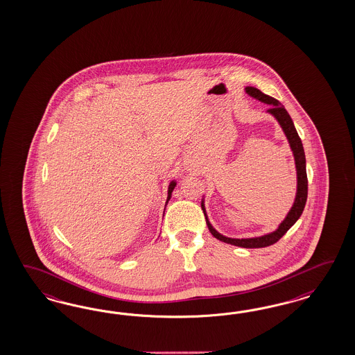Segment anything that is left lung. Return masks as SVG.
Returning <instances> with one entry per match:
<instances>
[{
  "instance_id": "1",
  "label": "left lung",
  "mask_w": 355,
  "mask_h": 355,
  "mask_svg": "<svg viewBox=\"0 0 355 355\" xmlns=\"http://www.w3.org/2000/svg\"><path fill=\"white\" fill-rule=\"evenodd\" d=\"M246 92L251 97L257 98L259 101L268 104L269 109L267 110L269 114H272L275 119H277V122L281 126V129L284 131V134L286 135V139L289 141L291 150H293V156H294V162H295V169H297V193H295V199L294 203L291 208V211L288 212L286 217L284 218V221L279 224V227L264 236H254V238H229V236L220 234L212 224L209 223L207 212H205V199L202 200V209L205 212V221L207 226L211 232V234L217 238L221 242H225L229 245H234L238 248H267L273 243H276L281 236H284L291 226L297 223V220L301 217L302 212L304 209L306 200H307V173H306V156H304V150H303V144H302L301 138L295 130V126L293 123V119H291L289 113L286 112V109L279 104L276 98L268 96L266 94H263L261 91H259L255 87H246L245 88Z\"/></svg>"
}]
</instances>
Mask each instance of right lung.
<instances>
[{"label": "right lung", "instance_id": "right-lung-1", "mask_svg": "<svg viewBox=\"0 0 355 355\" xmlns=\"http://www.w3.org/2000/svg\"><path fill=\"white\" fill-rule=\"evenodd\" d=\"M175 184H177L175 181H172V182L169 183V187H168V198H166V205H168V202H169V200H171V198H172L173 190H174Z\"/></svg>", "mask_w": 355, "mask_h": 355}]
</instances>
